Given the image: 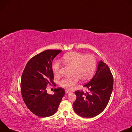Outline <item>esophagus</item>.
Listing matches in <instances>:
<instances>
[{"label":"esophagus","instance_id":"obj_1","mask_svg":"<svg viewBox=\"0 0 132 132\" xmlns=\"http://www.w3.org/2000/svg\"><path fill=\"white\" fill-rule=\"evenodd\" d=\"M71 92H71L70 91H68V90H66V93L67 94H70V93H71Z\"/></svg>","mask_w":132,"mask_h":132}]
</instances>
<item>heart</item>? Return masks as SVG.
<instances>
[{
	"label": "heart",
	"instance_id": "b5f03b06",
	"mask_svg": "<svg viewBox=\"0 0 132 132\" xmlns=\"http://www.w3.org/2000/svg\"><path fill=\"white\" fill-rule=\"evenodd\" d=\"M61 61L65 64L71 66L72 77L65 78L60 81V85L63 88L71 90L78 82V78L81 80L89 79L95 72L97 62L91 54L83 55L77 52H70L63 55ZM53 71L56 75H59L60 65L55 62L52 66Z\"/></svg>",
	"mask_w": 132,
	"mask_h": 132
}]
</instances>
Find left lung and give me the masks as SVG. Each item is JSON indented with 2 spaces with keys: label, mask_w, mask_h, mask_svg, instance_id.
Masks as SVG:
<instances>
[{
  "label": "left lung",
  "mask_w": 132,
  "mask_h": 132,
  "mask_svg": "<svg viewBox=\"0 0 132 132\" xmlns=\"http://www.w3.org/2000/svg\"><path fill=\"white\" fill-rule=\"evenodd\" d=\"M84 87L88 91H76L77 96L73 104L74 111L83 118L96 117L105 109L113 87V79L108 66L101 60L93 78Z\"/></svg>",
  "instance_id": "left-lung-1"
}]
</instances>
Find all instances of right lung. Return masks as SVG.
Segmentation results:
<instances>
[{"label": "right lung", "mask_w": 132, "mask_h": 132, "mask_svg": "<svg viewBox=\"0 0 132 132\" xmlns=\"http://www.w3.org/2000/svg\"><path fill=\"white\" fill-rule=\"evenodd\" d=\"M61 51L47 50L34 56L28 62L22 74L23 100L31 112L37 117L44 118L54 114L65 93L61 88H55L53 95L46 90L47 86L54 83L53 60Z\"/></svg>", "instance_id": "right-lung-1"}]
</instances>
